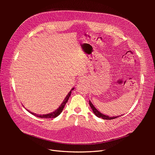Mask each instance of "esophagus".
I'll list each match as a JSON object with an SVG mask.
<instances>
[{
  "instance_id": "esophagus-1",
  "label": "esophagus",
  "mask_w": 155,
  "mask_h": 155,
  "mask_svg": "<svg viewBox=\"0 0 155 155\" xmlns=\"http://www.w3.org/2000/svg\"><path fill=\"white\" fill-rule=\"evenodd\" d=\"M79 79H80V80H79V81H80V82H84L85 81L86 78L84 76H81L80 78H79Z\"/></svg>"
}]
</instances>
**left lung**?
Segmentation results:
<instances>
[{
	"label": "left lung",
	"instance_id": "8db88e82",
	"mask_svg": "<svg viewBox=\"0 0 155 155\" xmlns=\"http://www.w3.org/2000/svg\"><path fill=\"white\" fill-rule=\"evenodd\" d=\"M89 105H90L91 107L92 108V110H93L94 113V114H95L96 116H97L98 118H101L102 119H104V120H112V119H115V118H118V117H119V116H118L110 117V116H106V115H104V114H101V112H100L99 111H98V110L96 109V108L94 107V106L93 105V104H92L91 101H89Z\"/></svg>",
	"mask_w": 155,
	"mask_h": 155
}]
</instances>
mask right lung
<instances>
[{"label":"right lung","instance_id":"obj_1","mask_svg":"<svg viewBox=\"0 0 155 155\" xmlns=\"http://www.w3.org/2000/svg\"><path fill=\"white\" fill-rule=\"evenodd\" d=\"M73 90H74V88H72V90L69 92V93L67 94V97H65L64 100L63 101V102L62 103L61 105L59 106V107L58 108V109L57 110H56L55 111H54V112H51V113L47 114L41 115V114H35V113H33V112H30L29 110H27L29 112H30V113L32 114L33 115H34V116H37V117H39V118H55V117L58 116L61 114V112L63 111V109H64V107L65 105H66L67 102L68 100L69 97L70 96V95H71L72 91H73Z\"/></svg>","mask_w":155,"mask_h":155}]
</instances>
